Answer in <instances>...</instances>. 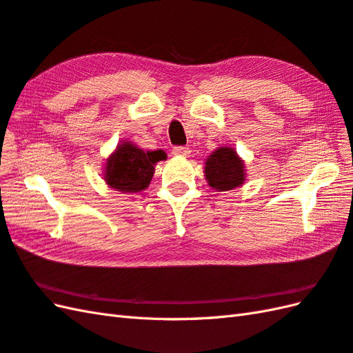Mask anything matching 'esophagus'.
<instances>
[{
    "label": "esophagus",
    "mask_w": 353,
    "mask_h": 353,
    "mask_svg": "<svg viewBox=\"0 0 353 353\" xmlns=\"http://www.w3.org/2000/svg\"><path fill=\"white\" fill-rule=\"evenodd\" d=\"M173 153L176 154V157H185V158H188L191 154V150H190V147L177 145V147H174V149H173Z\"/></svg>",
    "instance_id": "1"
}]
</instances>
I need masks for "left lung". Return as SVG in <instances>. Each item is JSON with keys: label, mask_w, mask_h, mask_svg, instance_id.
<instances>
[{"label": "left lung", "mask_w": 353, "mask_h": 353, "mask_svg": "<svg viewBox=\"0 0 353 353\" xmlns=\"http://www.w3.org/2000/svg\"><path fill=\"white\" fill-rule=\"evenodd\" d=\"M204 163V176L212 190L232 191L245 182L243 161L232 147H219Z\"/></svg>", "instance_id": "8db88e82"}]
</instances>
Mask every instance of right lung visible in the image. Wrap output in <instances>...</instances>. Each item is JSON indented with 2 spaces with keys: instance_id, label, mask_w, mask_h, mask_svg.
Here are the masks:
<instances>
[{
  "instance_id": "1",
  "label": "right lung",
  "mask_w": 353,
  "mask_h": 353,
  "mask_svg": "<svg viewBox=\"0 0 353 353\" xmlns=\"http://www.w3.org/2000/svg\"><path fill=\"white\" fill-rule=\"evenodd\" d=\"M165 158L163 150L144 152L132 143L125 141L106 159L105 182L120 192H139L150 185L157 162Z\"/></svg>"
}]
</instances>
